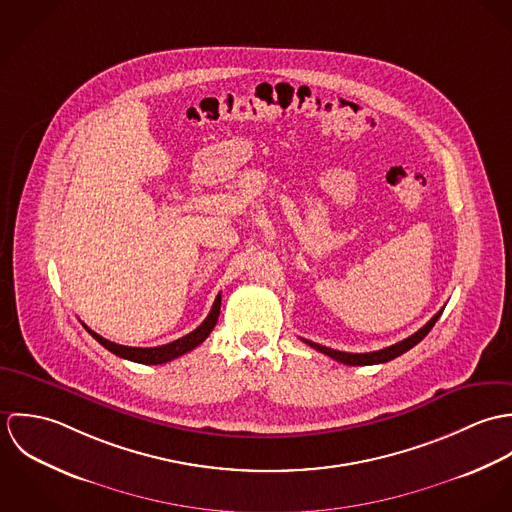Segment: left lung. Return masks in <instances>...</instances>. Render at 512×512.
<instances>
[{
  "instance_id": "left-lung-1",
  "label": "left lung",
  "mask_w": 512,
  "mask_h": 512,
  "mask_svg": "<svg viewBox=\"0 0 512 512\" xmlns=\"http://www.w3.org/2000/svg\"><path fill=\"white\" fill-rule=\"evenodd\" d=\"M441 313H443V309H439L438 313H436L420 331H416V333L410 335L408 339H404V341H400V343H396V345H392V347H386V349H380V351H372V353H343V351H335V349L323 347V345L313 343V341H307V339H301V341L307 343L309 347H313L315 351H319V353H323V355H327V357H331V359H335V361H339V363H343V365H380V363H388V361H392V359L404 355V353L410 351L412 347H416V345L432 331V327L436 325V321H438Z\"/></svg>"
}]
</instances>
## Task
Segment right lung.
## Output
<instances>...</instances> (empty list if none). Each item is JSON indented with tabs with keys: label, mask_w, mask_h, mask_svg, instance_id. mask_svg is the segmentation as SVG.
<instances>
[{
	"label": "right lung",
	"mask_w": 512,
	"mask_h": 512,
	"mask_svg": "<svg viewBox=\"0 0 512 512\" xmlns=\"http://www.w3.org/2000/svg\"><path fill=\"white\" fill-rule=\"evenodd\" d=\"M219 313L220 293L217 295L213 307H211V313L207 315V319H205L195 331H191L189 335H185V337H181V339H177V341H173V343H167V345H161V347H146V349H142V347L118 345V343H112V341L100 337L98 333L90 331L86 325H84V329H86L104 349H108V351L114 353L116 357H122V359H128V361H134V363H140V365H163V363H169V361H173V359H177V357H181V355L193 351L195 347H199V345L211 335V331L215 329V325H217V321H219Z\"/></svg>",
	"instance_id": "1"
}]
</instances>
